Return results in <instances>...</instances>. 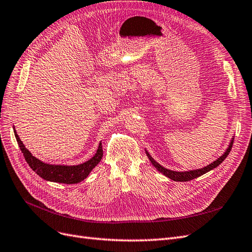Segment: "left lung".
Segmentation results:
<instances>
[{
	"mask_svg": "<svg viewBox=\"0 0 252 252\" xmlns=\"http://www.w3.org/2000/svg\"><path fill=\"white\" fill-rule=\"evenodd\" d=\"M233 140H234V138L231 139L230 144L228 145V147H227V149H226V151L224 152V154L220 156L218 159H216L215 162H212L211 164L207 165L206 167H203V168L194 169V170H189V171H173V170H170V169H167V168H165V167H163L162 165H159L158 162H156L155 159L152 158V157L148 154L147 150H145V151H146V155H147V157L149 158V161L151 162V164L154 165L159 172H162L165 175V177L169 178L170 180L175 181V182H188V181H191V180H193L195 178L201 177V175L205 174L206 172H208V171H210L212 169H215L216 167H218L220 163H222L224 159L227 158V156L229 155V152H230V150L232 148Z\"/></svg>",
	"mask_w": 252,
	"mask_h": 252,
	"instance_id": "obj_1",
	"label": "left lung"
}]
</instances>
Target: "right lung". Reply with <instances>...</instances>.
Listing matches in <instances>:
<instances>
[{"label":"right lung","mask_w":252,"mask_h":252,"mask_svg":"<svg viewBox=\"0 0 252 252\" xmlns=\"http://www.w3.org/2000/svg\"><path fill=\"white\" fill-rule=\"evenodd\" d=\"M14 135H16L19 147L24 156L28 165L37 175L44 180L55 183H63V184H77L86 179L89 173L94 167L100 163L103 157V148L102 143L98 144L97 150L95 155L85 163L79 165H52L40 161L39 158L33 157L25 146L23 142L20 140L19 135L13 127Z\"/></svg>","instance_id":"obj_1"}]
</instances>
